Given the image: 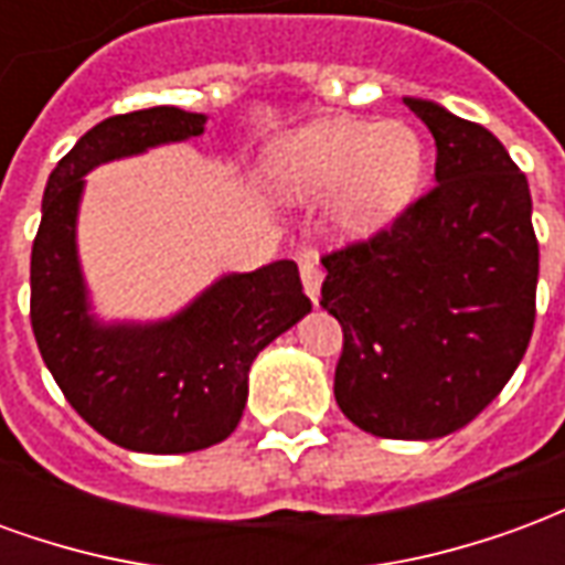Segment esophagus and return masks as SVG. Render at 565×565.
Returning <instances> with one entry per match:
<instances>
[{
	"label": "esophagus",
	"mask_w": 565,
	"mask_h": 565,
	"mask_svg": "<svg viewBox=\"0 0 565 565\" xmlns=\"http://www.w3.org/2000/svg\"><path fill=\"white\" fill-rule=\"evenodd\" d=\"M299 275H302V287H306L308 299L318 302L320 284H323V269H320L315 259H302V263H299Z\"/></svg>",
	"instance_id": "obj_1"
}]
</instances>
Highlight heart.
<instances>
[{
    "label": "heart",
    "mask_w": 565,
    "mask_h": 565,
    "mask_svg": "<svg viewBox=\"0 0 565 565\" xmlns=\"http://www.w3.org/2000/svg\"><path fill=\"white\" fill-rule=\"evenodd\" d=\"M424 178V141L399 120L320 117L275 141L266 181L287 202L330 196V226L342 238L384 230Z\"/></svg>",
    "instance_id": "1"
}]
</instances>
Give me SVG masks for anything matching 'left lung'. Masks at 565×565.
Segmentation results:
<instances>
[{
	"label": "left lung",
	"instance_id": "1",
	"mask_svg": "<svg viewBox=\"0 0 565 565\" xmlns=\"http://www.w3.org/2000/svg\"><path fill=\"white\" fill-rule=\"evenodd\" d=\"M436 139L438 184L369 242L323 257L342 323L335 403L381 438H441L493 403L535 323L539 242L526 174L502 141L405 96Z\"/></svg>",
	"mask_w": 565,
	"mask_h": 565
}]
</instances>
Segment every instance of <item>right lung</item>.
<instances>
[{"instance_id": "obj_1", "label": "right lung", "mask_w": 565, "mask_h": 565, "mask_svg": "<svg viewBox=\"0 0 565 565\" xmlns=\"http://www.w3.org/2000/svg\"><path fill=\"white\" fill-rule=\"evenodd\" d=\"M205 120L157 105L96 124L47 178L32 242L30 318L44 366L99 436L139 454H190L223 441L245 412L250 363L311 311L296 263L278 259L223 275L166 320L105 323L93 315L75 238L84 174L196 139Z\"/></svg>"}]
</instances>
